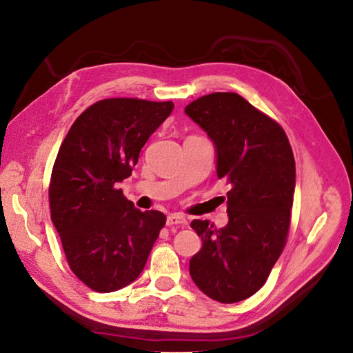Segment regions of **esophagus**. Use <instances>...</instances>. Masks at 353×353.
<instances>
[{
	"mask_svg": "<svg viewBox=\"0 0 353 353\" xmlns=\"http://www.w3.org/2000/svg\"><path fill=\"white\" fill-rule=\"evenodd\" d=\"M166 225H187V218L181 213H171L168 214V218H166Z\"/></svg>",
	"mask_w": 353,
	"mask_h": 353,
	"instance_id": "1",
	"label": "esophagus"
}]
</instances>
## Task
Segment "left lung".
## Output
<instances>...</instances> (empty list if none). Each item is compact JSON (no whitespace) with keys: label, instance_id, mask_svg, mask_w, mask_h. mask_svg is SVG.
<instances>
[{"label":"left lung","instance_id":"1","mask_svg":"<svg viewBox=\"0 0 353 353\" xmlns=\"http://www.w3.org/2000/svg\"><path fill=\"white\" fill-rule=\"evenodd\" d=\"M212 140L216 174L230 183L229 223L214 229L193 219L202 248L190 276L213 301L235 303L255 294L276 265L290 230L296 163L279 124L236 93H212L185 107Z\"/></svg>","mask_w":353,"mask_h":353}]
</instances>
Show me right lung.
<instances>
[{
  "mask_svg": "<svg viewBox=\"0 0 353 353\" xmlns=\"http://www.w3.org/2000/svg\"><path fill=\"white\" fill-rule=\"evenodd\" d=\"M174 104L137 98L98 101L77 117L59 149L50 185L51 219L76 277L98 292L139 279L165 225L140 212L118 183Z\"/></svg>",
  "mask_w": 353,
  "mask_h": 353,
  "instance_id": "1",
  "label": "right lung"
}]
</instances>
